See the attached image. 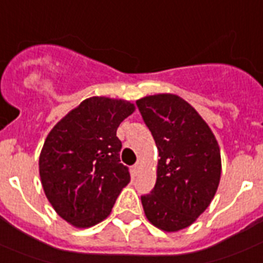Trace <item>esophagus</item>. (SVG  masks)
<instances>
[{"instance_id": "1", "label": "esophagus", "mask_w": 263, "mask_h": 263, "mask_svg": "<svg viewBox=\"0 0 263 263\" xmlns=\"http://www.w3.org/2000/svg\"><path fill=\"white\" fill-rule=\"evenodd\" d=\"M140 166H141L140 162H136V164H134V165L132 166V171H133L134 175H137V173L140 172Z\"/></svg>"}]
</instances>
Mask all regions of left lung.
I'll return each mask as SVG.
<instances>
[{"mask_svg":"<svg viewBox=\"0 0 263 263\" xmlns=\"http://www.w3.org/2000/svg\"><path fill=\"white\" fill-rule=\"evenodd\" d=\"M158 149L157 180L141 196L147 220L172 233L204 212L220 180V151L204 119L177 95L158 94L136 102Z\"/></svg>","mask_w":263,"mask_h":263,"instance_id":"left-lung-1","label":"left lung"}]
</instances>
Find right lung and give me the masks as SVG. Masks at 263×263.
<instances>
[{
    "label": "right lung",
    "instance_id": "right-lung-1",
    "mask_svg": "<svg viewBox=\"0 0 263 263\" xmlns=\"http://www.w3.org/2000/svg\"><path fill=\"white\" fill-rule=\"evenodd\" d=\"M134 111L122 99L92 97L51 130L39 168L45 196L64 220L86 229L106 219L130 181L117 129Z\"/></svg>",
    "mask_w": 263,
    "mask_h": 263
}]
</instances>
